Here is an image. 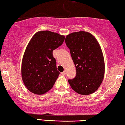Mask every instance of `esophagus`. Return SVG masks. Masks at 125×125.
<instances>
[{
	"label": "esophagus",
	"mask_w": 125,
	"mask_h": 125,
	"mask_svg": "<svg viewBox=\"0 0 125 125\" xmlns=\"http://www.w3.org/2000/svg\"><path fill=\"white\" fill-rule=\"evenodd\" d=\"M62 74L63 75H66V72H65V71H64L62 73Z\"/></svg>",
	"instance_id": "34e87169"
}]
</instances>
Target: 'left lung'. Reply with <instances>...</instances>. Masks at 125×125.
Returning <instances> with one entry per match:
<instances>
[{"label": "left lung", "instance_id": "1", "mask_svg": "<svg viewBox=\"0 0 125 125\" xmlns=\"http://www.w3.org/2000/svg\"><path fill=\"white\" fill-rule=\"evenodd\" d=\"M65 42L77 71L75 78L69 80V84L78 94H93L104 76V59L100 44L94 36L84 31L68 34Z\"/></svg>", "mask_w": 125, "mask_h": 125}]
</instances>
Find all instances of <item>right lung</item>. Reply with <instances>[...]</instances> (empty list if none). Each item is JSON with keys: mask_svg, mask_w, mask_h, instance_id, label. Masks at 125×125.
Instances as JSON below:
<instances>
[{"mask_svg": "<svg viewBox=\"0 0 125 125\" xmlns=\"http://www.w3.org/2000/svg\"><path fill=\"white\" fill-rule=\"evenodd\" d=\"M64 36L48 31H37L28 43L21 66L22 78L26 88L42 94L53 87L60 73L52 51L61 46Z\"/></svg>", "mask_w": 125, "mask_h": 125, "instance_id": "obj_1", "label": "right lung"}]
</instances>
